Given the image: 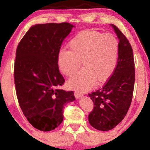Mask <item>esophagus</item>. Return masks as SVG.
Segmentation results:
<instances>
[{"instance_id": "1", "label": "esophagus", "mask_w": 150, "mask_h": 150, "mask_svg": "<svg viewBox=\"0 0 150 150\" xmlns=\"http://www.w3.org/2000/svg\"><path fill=\"white\" fill-rule=\"evenodd\" d=\"M74 94H75V97L76 99H80V98H81L82 96H83L82 94H81V93L78 92H75Z\"/></svg>"}]
</instances>
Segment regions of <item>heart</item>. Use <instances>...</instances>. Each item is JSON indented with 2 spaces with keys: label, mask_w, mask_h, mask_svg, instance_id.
I'll return each mask as SVG.
<instances>
[{
  "label": "heart",
  "mask_w": 150,
  "mask_h": 150,
  "mask_svg": "<svg viewBox=\"0 0 150 150\" xmlns=\"http://www.w3.org/2000/svg\"><path fill=\"white\" fill-rule=\"evenodd\" d=\"M70 51L61 49L57 56L60 71L71 77L77 72L80 61L85 68L68 82L72 89L87 92L95 81L105 82L112 75L118 63L119 43L113 34L94 30L82 31L68 43Z\"/></svg>",
  "instance_id": "heart-1"
}]
</instances>
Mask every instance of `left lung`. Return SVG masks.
<instances>
[{
	"instance_id": "obj_1",
	"label": "left lung",
	"mask_w": 150,
	"mask_h": 150,
	"mask_svg": "<svg viewBox=\"0 0 150 150\" xmlns=\"http://www.w3.org/2000/svg\"><path fill=\"white\" fill-rule=\"evenodd\" d=\"M111 26L119 40L116 68L102 88L88 94L94 103L89 122L93 128L101 131L114 128L124 118L131 104L135 82L131 46L116 26Z\"/></svg>"
}]
</instances>
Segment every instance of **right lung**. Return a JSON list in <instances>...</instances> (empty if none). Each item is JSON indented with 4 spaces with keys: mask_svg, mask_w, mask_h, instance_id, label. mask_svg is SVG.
<instances>
[{
    "mask_svg": "<svg viewBox=\"0 0 150 150\" xmlns=\"http://www.w3.org/2000/svg\"><path fill=\"white\" fill-rule=\"evenodd\" d=\"M75 26L68 22L37 24L30 27L16 51L14 78L22 112L30 124L51 131L63 120V107L75 100L73 91L60 89L65 80L57 56Z\"/></svg>",
    "mask_w": 150,
    "mask_h": 150,
    "instance_id": "add662e5",
    "label": "right lung"
}]
</instances>
